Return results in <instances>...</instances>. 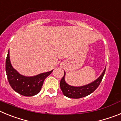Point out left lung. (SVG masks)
<instances>
[{
    "instance_id": "8db88e82",
    "label": "left lung",
    "mask_w": 121,
    "mask_h": 121,
    "mask_svg": "<svg viewBox=\"0 0 121 121\" xmlns=\"http://www.w3.org/2000/svg\"><path fill=\"white\" fill-rule=\"evenodd\" d=\"M105 69H106V67L105 68L103 72L99 76V78H97L93 82L80 86H74L68 85L65 80V72L64 71V77L62 78L61 81L60 82V86L62 91V93L66 97L73 98V99H79V98H84L90 95L98 88L102 81V78L105 74Z\"/></svg>"
}]
</instances>
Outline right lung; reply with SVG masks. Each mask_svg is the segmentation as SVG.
Masks as SVG:
<instances>
[{"label": "right lung", "mask_w": 121, "mask_h": 121, "mask_svg": "<svg viewBox=\"0 0 121 121\" xmlns=\"http://www.w3.org/2000/svg\"><path fill=\"white\" fill-rule=\"evenodd\" d=\"M5 69L10 86L16 92L25 96H33L39 93L44 80L53 71V70L34 76L22 75L15 70L11 64L9 51L6 57Z\"/></svg>", "instance_id": "obj_1"}]
</instances>
